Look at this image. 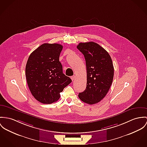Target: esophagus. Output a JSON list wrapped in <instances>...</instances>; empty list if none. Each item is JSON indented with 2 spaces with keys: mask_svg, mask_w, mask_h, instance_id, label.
Masks as SVG:
<instances>
[{
  "mask_svg": "<svg viewBox=\"0 0 147 147\" xmlns=\"http://www.w3.org/2000/svg\"><path fill=\"white\" fill-rule=\"evenodd\" d=\"M71 80H72V81H74V80H75V76L74 75V76H71Z\"/></svg>",
  "mask_w": 147,
  "mask_h": 147,
  "instance_id": "obj_1",
  "label": "esophagus"
}]
</instances>
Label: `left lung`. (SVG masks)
I'll return each mask as SVG.
<instances>
[{
  "instance_id": "left-lung-1",
  "label": "left lung",
  "mask_w": 147,
  "mask_h": 147,
  "mask_svg": "<svg viewBox=\"0 0 147 147\" xmlns=\"http://www.w3.org/2000/svg\"><path fill=\"white\" fill-rule=\"evenodd\" d=\"M77 48L84 55L87 73L86 89L79 94V97L84 103L94 105L105 97L112 85V61L107 51L93 41L80 42Z\"/></svg>"
}]
</instances>
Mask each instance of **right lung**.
I'll return each mask as SVG.
<instances>
[{
	"label": "right lung",
	"mask_w": 147,
	"mask_h": 147,
	"mask_svg": "<svg viewBox=\"0 0 147 147\" xmlns=\"http://www.w3.org/2000/svg\"><path fill=\"white\" fill-rule=\"evenodd\" d=\"M63 46L44 43L32 52L26 66V78L29 89L40 103L51 104L60 98V93L71 82L63 74L59 55Z\"/></svg>",
	"instance_id": "add662e5"
}]
</instances>
